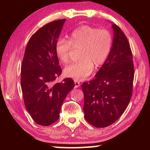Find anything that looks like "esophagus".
<instances>
[{"mask_svg":"<svg viewBox=\"0 0 150 150\" xmlns=\"http://www.w3.org/2000/svg\"><path fill=\"white\" fill-rule=\"evenodd\" d=\"M80 83L79 81H78L77 80H75V88H78L79 87H80Z\"/></svg>","mask_w":150,"mask_h":150,"instance_id":"obj_1","label":"esophagus"}]
</instances>
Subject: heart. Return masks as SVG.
<instances>
[{
	"label": "heart",
	"instance_id": "obj_1",
	"mask_svg": "<svg viewBox=\"0 0 150 150\" xmlns=\"http://www.w3.org/2000/svg\"><path fill=\"white\" fill-rule=\"evenodd\" d=\"M112 46V35L106 29L88 25L80 26L70 35V40L60 38L55 44V54L61 62H69L74 49H81L80 60L66 67L64 74L75 80H83L92 73L93 67L102 65L108 59Z\"/></svg>",
	"mask_w": 150,
	"mask_h": 150
}]
</instances>
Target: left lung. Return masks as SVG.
Listing matches in <instances>:
<instances>
[{
    "label": "left lung",
    "instance_id": "left-lung-1",
    "mask_svg": "<svg viewBox=\"0 0 150 150\" xmlns=\"http://www.w3.org/2000/svg\"><path fill=\"white\" fill-rule=\"evenodd\" d=\"M108 59L95 78L83 83L85 118L96 128L115 123L125 111L132 94L134 68L130 44L117 25Z\"/></svg>",
    "mask_w": 150,
    "mask_h": 150
}]
</instances>
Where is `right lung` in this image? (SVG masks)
Returning <instances> with one entry per match:
<instances>
[{
  "label": "right lung",
  "mask_w": 150,
  "mask_h": 150,
  "mask_svg": "<svg viewBox=\"0 0 150 150\" xmlns=\"http://www.w3.org/2000/svg\"><path fill=\"white\" fill-rule=\"evenodd\" d=\"M65 20L50 22L33 34L22 61L21 88L25 106L41 126H50L58 120L63 100L75 87L71 78L54 83L62 71L55 44Z\"/></svg>",
  "instance_id": "1"
}]
</instances>
